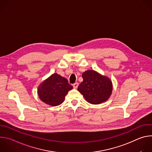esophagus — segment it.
<instances>
[{
    "mask_svg": "<svg viewBox=\"0 0 152 152\" xmlns=\"http://www.w3.org/2000/svg\"><path fill=\"white\" fill-rule=\"evenodd\" d=\"M78 85H79V84H78V83H73V87L75 88H77V86H78Z\"/></svg>",
    "mask_w": 152,
    "mask_h": 152,
    "instance_id": "1",
    "label": "esophagus"
}]
</instances>
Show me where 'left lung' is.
Here are the masks:
<instances>
[{
  "mask_svg": "<svg viewBox=\"0 0 152 152\" xmlns=\"http://www.w3.org/2000/svg\"><path fill=\"white\" fill-rule=\"evenodd\" d=\"M83 81L79 84L77 90L85 100L91 104H100L106 101L113 91L111 80L94 70L83 73Z\"/></svg>",
  "mask_w": 152,
  "mask_h": 152,
  "instance_id": "left-lung-1",
  "label": "left lung"
}]
</instances>
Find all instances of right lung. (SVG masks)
Instances as JSON below:
<instances>
[{"instance_id": "right-lung-1", "label": "right lung", "mask_w": 152, "mask_h": 152, "mask_svg": "<svg viewBox=\"0 0 152 152\" xmlns=\"http://www.w3.org/2000/svg\"><path fill=\"white\" fill-rule=\"evenodd\" d=\"M72 88L66 78L54 73L39 85L38 94L42 102L55 106L64 101L65 97Z\"/></svg>"}]
</instances>
